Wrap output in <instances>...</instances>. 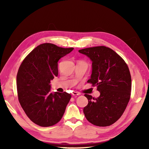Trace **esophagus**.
I'll return each instance as SVG.
<instances>
[{
	"label": "esophagus",
	"instance_id": "34e87169",
	"mask_svg": "<svg viewBox=\"0 0 149 149\" xmlns=\"http://www.w3.org/2000/svg\"><path fill=\"white\" fill-rule=\"evenodd\" d=\"M72 95L73 96H74V97H75V96H78V95H80V93H77V92H73V93H72Z\"/></svg>",
	"mask_w": 149,
	"mask_h": 149
}]
</instances>
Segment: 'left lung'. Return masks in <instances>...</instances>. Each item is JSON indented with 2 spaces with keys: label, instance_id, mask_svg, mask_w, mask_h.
Segmentation results:
<instances>
[{
  "label": "left lung",
  "instance_id": "left-lung-1",
  "mask_svg": "<svg viewBox=\"0 0 149 149\" xmlns=\"http://www.w3.org/2000/svg\"><path fill=\"white\" fill-rule=\"evenodd\" d=\"M92 61V74L87 81L97 87V99L85 94L88 104L84 108L85 118L92 124L106 127L122 116L129 102L132 90L130 70L122 58L104 46L81 49Z\"/></svg>",
  "mask_w": 149,
  "mask_h": 149
}]
</instances>
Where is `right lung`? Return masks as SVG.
<instances>
[{"mask_svg": "<svg viewBox=\"0 0 149 149\" xmlns=\"http://www.w3.org/2000/svg\"><path fill=\"white\" fill-rule=\"evenodd\" d=\"M74 48H62L51 43L37 46L26 57L17 72L19 102L33 122L49 127L61 120L71 95L50 92V81L58 74V62Z\"/></svg>", "mask_w": 149, "mask_h": 149, "instance_id": "add662e5", "label": "right lung"}]
</instances>
